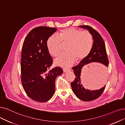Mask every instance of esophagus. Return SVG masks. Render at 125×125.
Returning <instances> with one entry per match:
<instances>
[{
  "label": "esophagus",
  "instance_id": "esophagus-1",
  "mask_svg": "<svg viewBox=\"0 0 125 125\" xmlns=\"http://www.w3.org/2000/svg\"><path fill=\"white\" fill-rule=\"evenodd\" d=\"M71 69H63V72H67V71H71Z\"/></svg>",
  "mask_w": 125,
  "mask_h": 125
}]
</instances>
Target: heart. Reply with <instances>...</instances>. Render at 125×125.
Segmentation results:
<instances>
[{"instance_id":"b5f03b06","label":"heart","mask_w":125,"mask_h":125,"mask_svg":"<svg viewBox=\"0 0 125 125\" xmlns=\"http://www.w3.org/2000/svg\"><path fill=\"white\" fill-rule=\"evenodd\" d=\"M93 37L88 31H81L69 28L60 32L59 36L52 35L47 42L49 53L56 56L61 51L62 44H67L65 54L59 55L54 61L56 66L69 67L72 66L75 60L83 61L91 51L93 46Z\"/></svg>"}]
</instances>
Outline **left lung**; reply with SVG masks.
<instances>
[{
    "mask_svg": "<svg viewBox=\"0 0 125 125\" xmlns=\"http://www.w3.org/2000/svg\"><path fill=\"white\" fill-rule=\"evenodd\" d=\"M79 28L88 30L93 37V46L91 51L88 55L79 64L73 67L72 69L75 75V78L71 83V86L74 94L81 100L89 102L96 99L101 95L106 86L95 90H90L85 89L81 83V76L83 68L87 64L92 62H98L103 64L107 67H108L109 62L106 50L105 44L103 38L95 30L88 26H79ZM102 69L96 77L95 82L97 83H105L107 82V68L102 66Z\"/></svg>",
    "mask_w": 125,
    "mask_h": 125,
    "instance_id": "1",
    "label": "left lung"
}]
</instances>
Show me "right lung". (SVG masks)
<instances>
[{
    "mask_svg": "<svg viewBox=\"0 0 125 125\" xmlns=\"http://www.w3.org/2000/svg\"><path fill=\"white\" fill-rule=\"evenodd\" d=\"M57 31L55 28L38 27L33 29L25 38L21 53V82L27 95L38 102H46L55 91V79L63 73L60 67L48 70L53 60L49 53L47 42Z\"/></svg>",
    "mask_w": 125,
    "mask_h": 125,
    "instance_id": "obj_1",
    "label": "right lung"
}]
</instances>
